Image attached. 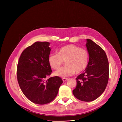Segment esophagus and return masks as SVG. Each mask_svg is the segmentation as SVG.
Here are the masks:
<instances>
[{
  "instance_id": "34e87169",
  "label": "esophagus",
  "mask_w": 122,
  "mask_h": 122,
  "mask_svg": "<svg viewBox=\"0 0 122 122\" xmlns=\"http://www.w3.org/2000/svg\"><path fill=\"white\" fill-rule=\"evenodd\" d=\"M68 78H66V77H63V78H62V80H63V82H65V81H66V80H68Z\"/></svg>"
}]
</instances>
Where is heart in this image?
Here are the masks:
<instances>
[{
  "mask_svg": "<svg viewBox=\"0 0 122 122\" xmlns=\"http://www.w3.org/2000/svg\"><path fill=\"white\" fill-rule=\"evenodd\" d=\"M90 58L87 49L81 48L74 45L62 46L58 54H51L49 56V62L53 69H58L65 61L66 66L54 72L57 76L65 77L71 76L76 72L78 74L87 68Z\"/></svg>",
  "mask_w": 122,
  "mask_h": 122,
  "instance_id": "obj_1",
  "label": "heart"
}]
</instances>
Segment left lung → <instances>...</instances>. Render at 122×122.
<instances>
[{
	"mask_svg": "<svg viewBox=\"0 0 122 122\" xmlns=\"http://www.w3.org/2000/svg\"><path fill=\"white\" fill-rule=\"evenodd\" d=\"M86 46L90 54L89 64L85 71L76 78L74 96L84 102L97 99L104 92L109 77V64L104 50L91 39Z\"/></svg>",
	"mask_w": 122,
	"mask_h": 122,
	"instance_id": "8db88e82",
	"label": "left lung"
}]
</instances>
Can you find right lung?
<instances>
[{"label": "right lung", "mask_w": 122, "mask_h": 122, "mask_svg": "<svg viewBox=\"0 0 122 122\" xmlns=\"http://www.w3.org/2000/svg\"><path fill=\"white\" fill-rule=\"evenodd\" d=\"M48 42H36L23 51L17 65L18 83L32 102L46 104L52 101L63 83L59 76L47 77L52 70L49 62L51 49Z\"/></svg>", "instance_id": "1"}]
</instances>
